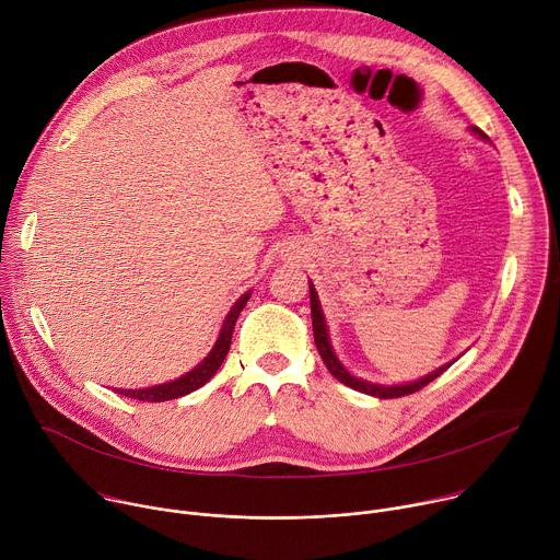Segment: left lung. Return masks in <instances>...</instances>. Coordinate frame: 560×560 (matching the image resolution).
Returning a JSON list of instances; mask_svg holds the SVG:
<instances>
[{
    "mask_svg": "<svg viewBox=\"0 0 560 560\" xmlns=\"http://www.w3.org/2000/svg\"><path fill=\"white\" fill-rule=\"evenodd\" d=\"M471 132H476L481 139H488L483 130L478 128H471ZM310 312H312V330H314V343H316V350L318 354H322L326 368L332 372L335 378H339L343 385L352 387V389H359L363 394H370V396H378V398H398V396H406V394H412V392H419L421 387H425L428 383H432L436 376H441L452 363H445L443 368L434 370L432 374L419 378V381H412V383H404V385H378V383H370V381H361L357 376H352L343 365L341 361L337 359L332 346H330V337H328V326H326V316H324V310H322V303H318V296H316V290L314 285L310 283Z\"/></svg>",
    "mask_w": 560,
    "mask_h": 560,
    "instance_id": "left-lung-1",
    "label": "left lung"
}]
</instances>
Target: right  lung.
<instances>
[{
    "label": "right lung",
    "instance_id": "right-lung-1",
    "mask_svg": "<svg viewBox=\"0 0 560 560\" xmlns=\"http://www.w3.org/2000/svg\"><path fill=\"white\" fill-rule=\"evenodd\" d=\"M250 290L246 294L238 296V301L230 307L225 322H223V328L219 332V339L214 343V348L210 350V354L195 368L190 370L188 374L171 381V383H162V385H152V387H141V389H115L128 398H137V401H148V404H162V401H171V398H179V396H186L190 392H195L197 387H201L203 383H208L214 372L221 368L228 350H230V343H232V332H234V324L238 314H242V310L246 307L248 299H250Z\"/></svg>",
    "mask_w": 560,
    "mask_h": 560
}]
</instances>
